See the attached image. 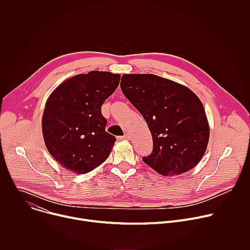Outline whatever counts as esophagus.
I'll use <instances>...</instances> for the list:
<instances>
[{"mask_svg": "<svg viewBox=\"0 0 250 250\" xmlns=\"http://www.w3.org/2000/svg\"><path fill=\"white\" fill-rule=\"evenodd\" d=\"M131 138V136L129 135V134H125L124 136H121V137H119V139H126V140H129Z\"/></svg>", "mask_w": 250, "mask_h": 250, "instance_id": "obj_1", "label": "esophagus"}]
</instances>
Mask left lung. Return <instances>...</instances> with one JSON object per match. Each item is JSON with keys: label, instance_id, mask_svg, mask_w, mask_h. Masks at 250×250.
Returning a JSON list of instances; mask_svg holds the SVG:
<instances>
[{"label": "left lung", "instance_id": "8db88e82", "mask_svg": "<svg viewBox=\"0 0 250 250\" xmlns=\"http://www.w3.org/2000/svg\"><path fill=\"white\" fill-rule=\"evenodd\" d=\"M121 89L146 120L153 149L142 160L163 176L194 168L206 152L209 127L204 105L189 88L153 74H125Z\"/></svg>", "mask_w": 250, "mask_h": 250}]
</instances>
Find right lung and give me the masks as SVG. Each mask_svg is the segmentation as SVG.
<instances>
[{
    "mask_svg": "<svg viewBox=\"0 0 250 250\" xmlns=\"http://www.w3.org/2000/svg\"><path fill=\"white\" fill-rule=\"evenodd\" d=\"M121 75L91 71L61 83L46 101L42 134L51 156L65 169L88 173L109 157L117 138L105 131L101 108Z\"/></svg>",
    "mask_w": 250,
    "mask_h": 250,
    "instance_id": "add662e5",
    "label": "right lung"
}]
</instances>
